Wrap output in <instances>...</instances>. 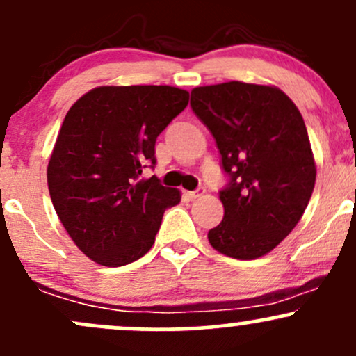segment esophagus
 Wrapping results in <instances>:
<instances>
[{
    "label": "esophagus",
    "mask_w": 356,
    "mask_h": 356,
    "mask_svg": "<svg viewBox=\"0 0 356 356\" xmlns=\"http://www.w3.org/2000/svg\"><path fill=\"white\" fill-rule=\"evenodd\" d=\"M204 194V189L203 188H200V189H196V191H191V193H188V196L191 197V200H196V197H201Z\"/></svg>",
    "instance_id": "34e87169"
}]
</instances>
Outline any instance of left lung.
<instances>
[{
  "label": "left lung",
  "instance_id": "1",
  "mask_svg": "<svg viewBox=\"0 0 356 356\" xmlns=\"http://www.w3.org/2000/svg\"><path fill=\"white\" fill-rule=\"evenodd\" d=\"M191 107L228 175L220 191L225 213L208 232L209 244L234 259L264 256L293 230L316 184L300 111L280 88L244 81L196 87Z\"/></svg>",
  "mask_w": 356,
  "mask_h": 356
}]
</instances>
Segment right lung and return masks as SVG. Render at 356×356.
Listing matches in <instances>:
<instances>
[{
    "label": "right lung",
    "mask_w": 356,
    "mask_h": 356,
    "mask_svg": "<svg viewBox=\"0 0 356 356\" xmlns=\"http://www.w3.org/2000/svg\"><path fill=\"white\" fill-rule=\"evenodd\" d=\"M189 92L168 85L97 87L71 106L47 165V186L78 249L118 268L152 249L163 211L181 191L153 175L159 134L181 114Z\"/></svg>",
    "instance_id": "right-lung-1"
}]
</instances>
